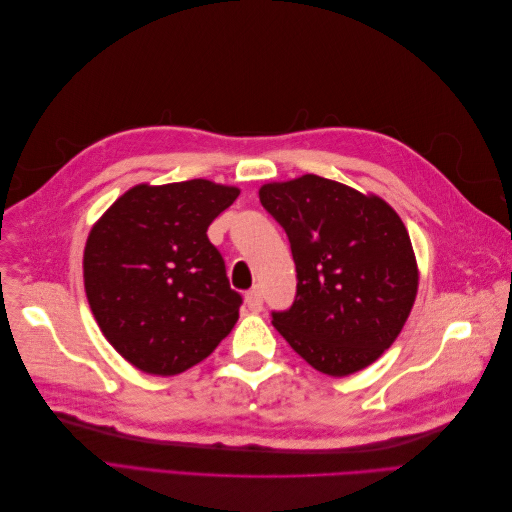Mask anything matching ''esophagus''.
Here are the masks:
<instances>
[{
  "label": "esophagus",
  "instance_id": "esophagus-1",
  "mask_svg": "<svg viewBox=\"0 0 512 512\" xmlns=\"http://www.w3.org/2000/svg\"><path fill=\"white\" fill-rule=\"evenodd\" d=\"M245 307L250 312H260L262 309V290L260 288H252L250 292H245Z\"/></svg>",
  "mask_w": 512,
  "mask_h": 512
}]
</instances>
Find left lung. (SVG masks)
<instances>
[{"instance_id":"left-lung-1","label":"left lung","mask_w":512,"mask_h":512,"mask_svg":"<svg viewBox=\"0 0 512 512\" xmlns=\"http://www.w3.org/2000/svg\"><path fill=\"white\" fill-rule=\"evenodd\" d=\"M260 203L286 230L297 299L273 314L292 350L327 376L378 361L412 312L418 265L408 230L384 198L318 175L260 185Z\"/></svg>"}]
</instances>
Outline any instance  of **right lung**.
<instances>
[{
  "label": "right lung",
  "instance_id": "add662e5",
  "mask_svg": "<svg viewBox=\"0 0 512 512\" xmlns=\"http://www.w3.org/2000/svg\"><path fill=\"white\" fill-rule=\"evenodd\" d=\"M241 190L209 179L138 183L91 226L85 294L102 335L151 376L205 361L239 320L209 224Z\"/></svg>",
  "mask_w": 512,
  "mask_h": 512
}]
</instances>
